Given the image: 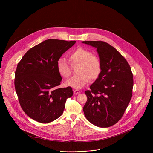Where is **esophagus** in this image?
<instances>
[{
	"label": "esophagus",
	"instance_id": "obj_1",
	"mask_svg": "<svg viewBox=\"0 0 153 153\" xmlns=\"http://www.w3.org/2000/svg\"><path fill=\"white\" fill-rule=\"evenodd\" d=\"M73 91H74V93L75 94H78L79 93H80V91L79 90H77V89H74L73 90Z\"/></svg>",
	"mask_w": 153,
	"mask_h": 153
}]
</instances>
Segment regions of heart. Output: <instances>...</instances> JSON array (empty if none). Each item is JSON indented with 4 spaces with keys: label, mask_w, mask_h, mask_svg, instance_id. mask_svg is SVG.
<instances>
[{
    "label": "heart",
    "mask_w": 153,
    "mask_h": 153,
    "mask_svg": "<svg viewBox=\"0 0 153 153\" xmlns=\"http://www.w3.org/2000/svg\"><path fill=\"white\" fill-rule=\"evenodd\" d=\"M69 59L72 66L79 64L78 75L73 77L65 83L67 86L74 88H82L90 80H96L102 71V63L99 57L93 54L87 49L79 47L70 53ZM56 68L59 74L64 78H68L72 73L71 66L63 57L59 58L56 63Z\"/></svg>",
    "instance_id": "1"
}]
</instances>
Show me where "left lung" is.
<instances>
[{
    "label": "left lung",
    "instance_id": "obj_1",
    "mask_svg": "<svg viewBox=\"0 0 153 153\" xmlns=\"http://www.w3.org/2000/svg\"><path fill=\"white\" fill-rule=\"evenodd\" d=\"M96 48L102 63L99 77L85 94L83 110L90 123L101 128L116 124L131 100L133 75L126 60L113 47L103 41H83Z\"/></svg>",
    "mask_w": 153,
    "mask_h": 153
}]
</instances>
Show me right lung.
Wrapping results in <instances>:
<instances>
[{
  "instance_id": "1",
  "label": "right lung",
  "mask_w": 153,
  "mask_h": 153,
  "mask_svg": "<svg viewBox=\"0 0 153 153\" xmlns=\"http://www.w3.org/2000/svg\"><path fill=\"white\" fill-rule=\"evenodd\" d=\"M76 41L48 39L30 49L18 63L14 85L19 103L25 114L40 123H49L63 113L71 87L57 88L62 77L57 60Z\"/></svg>"
}]
</instances>
